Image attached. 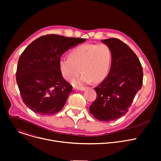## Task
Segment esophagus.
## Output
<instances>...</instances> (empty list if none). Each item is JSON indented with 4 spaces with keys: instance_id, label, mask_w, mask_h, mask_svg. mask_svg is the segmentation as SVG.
Masks as SVG:
<instances>
[{
    "instance_id": "obj_1",
    "label": "esophagus",
    "mask_w": 161,
    "mask_h": 161,
    "mask_svg": "<svg viewBox=\"0 0 161 161\" xmlns=\"http://www.w3.org/2000/svg\"><path fill=\"white\" fill-rule=\"evenodd\" d=\"M75 89H77V90H78L80 91H84L86 89V87H83V86H81L80 87V86H79V87H77Z\"/></svg>"
}]
</instances>
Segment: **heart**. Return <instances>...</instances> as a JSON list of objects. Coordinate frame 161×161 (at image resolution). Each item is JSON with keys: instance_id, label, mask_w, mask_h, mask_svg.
<instances>
[{"instance_id": "1", "label": "heart", "mask_w": 161, "mask_h": 161, "mask_svg": "<svg viewBox=\"0 0 161 161\" xmlns=\"http://www.w3.org/2000/svg\"><path fill=\"white\" fill-rule=\"evenodd\" d=\"M111 59V52L106 45L83 44L71 52L70 58H61L59 68L68 81L76 79L82 70L83 74L73 82L75 85H81L103 80L109 72Z\"/></svg>"}]
</instances>
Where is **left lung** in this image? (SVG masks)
<instances>
[{"label":"left lung","mask_w":161,"mask_h":161,"mask_svg":"<svg viewBox=\"0 0 161 161\" xmlns=\"http://www.w3.org/2000/svg\"><path fill=\"white\" fill-rule=\"evenodd\" d=\"M111 55L109 73L94 89L97 99L89 111L95 118L111 121L120 118L128 111L143 82V69L134 52L119 39L102 40Z\"/></svg>","instance_id":"1"}]
</instances>
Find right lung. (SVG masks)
<instances>
[{
  "mask_svg": "<svg viewBox=\"0 0 161 161\" xmlns=\"http://www.w3.org/2000/svg\"><path fill=\"white\" fill-rule=\"evenodd\" d=\"M85 41L47 35L25 49L18 60L16 81L28 108L43 116L55 114L63 108L73 87L62 76L59 60L69 48Z\"/></svg>",
  "mask_w": 161,
  "mask_h": 161,
  "instance_id": "1",
  "label": "right lung"
}]
</instances>
